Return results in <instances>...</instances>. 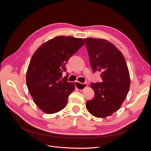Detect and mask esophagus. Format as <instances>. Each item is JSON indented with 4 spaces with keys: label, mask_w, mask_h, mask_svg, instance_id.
Returning a JSON list of instances; mask_svg holds the SVG:
<instances>
[{
    "label": "esophagus",
    "mask_w": 151,
    "mask_h": 151,
    "mask_svg": "<svg viewBox=\"0 0 151 151\" xmlns=\"http://www.w3.org/2000/svg\"><path fill=\"white\" fill-rule=\"evenodd\" d=\"M75 85H76V88L80 91H83L88 87V84L87 83H81L78 81L75 82Z\"/></svg>",
    "instance_id": "esophagus-1"
}]
</instances>
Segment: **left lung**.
I'll use <instances>...</instances> for the list:
<instances>
[{
  "label": "left lung",
  "mask_w": 151,
  "mask_h": 151,
  "mask_svg": "<svg viewBox=\"0 0 151 151\" xmlns=\"http://www.w3.org/2000/svg\"><path fill=\"white\" fill-rule=\"evenodd\" d=\"M91 68L101 72L103 82L92 83L94 98L86 103V108L98 118L111 116L119 109L130 86L125 58L115 45L104 39L84 38Z\"/></svg>",
  "instance_id": "left-lung-1"
}]
</instances>
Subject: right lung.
<instances>
[{"instance_id": "right-lung-1", "label": "right lung", "mask_w": 151, "mask_h": 151, "mask_svg": "<svg viewBox=\"0 0 151 151\" xmlns=\"http://www.w3.org/2000/svg\"><path fill=\"white\" fill-rule=\"evenodd\" d=\"M85 44L82 38L58 36L36 50L26 72V85L35 103L47 114L60 111L67 104L75 84L67 81L65 63Z\"/></svg>"}]
</instances>
